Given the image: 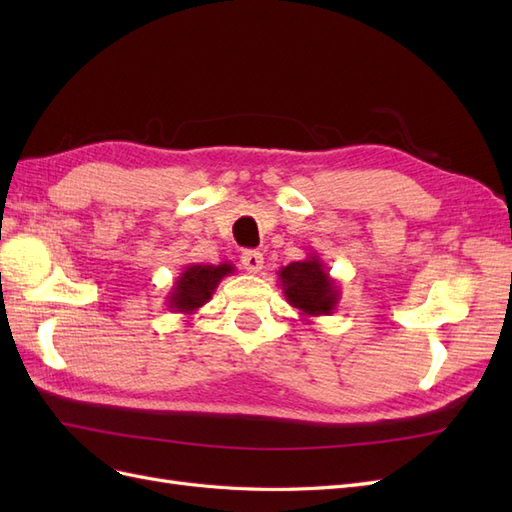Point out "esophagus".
Listing matches in <instances>:
<instances>
[{"instance_id": "obj_1", "label": "esophagus", "mask_w": 512, "mask_h": 512, "mask_svg": "<svg viewBox=\"0 0 512 512\" xmlns=\"http://www.w3.org/2000/svg\"><path fill=\"white\" fill-rule=\"evenodd\" d=\"M241 265L245 267V271L258 273L262 269V265H265V258H262V254L256 250H245L241 254Z\"/></svg>"}]
</instances>
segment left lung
<instances>
[{
  "label": "left lung",
  "mask_w": 512,
  "mask_h": 512,
  "mask_svg": "<svg viewBox=\"0 0 512 512\" xmlns=\"http://www.w3.org/2000/svg\"><path fill=\"white\" fill-rule=\"evenodd\" d=\"M277 275L286 301L299 309L301 318L331 316L337 309L339 286L316 252L305 260L290 262Z\"/></svg>",
  "instance_id": "1"
}]
</instances>
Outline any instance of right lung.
Wrapping results in <instances>:
<instances>
[{"label": "right lung", "instance_id": "right-lung-1", "mask_svg": "<svg viewBox=\"0 0 512 512\" xmlns=\"http://www.w3.org/2000/svg\"><path fill=\"white\" fill-rule=\"evenodd\" d=\"M235 273V265H185L166 297L170 312L192 316L200 307L209 303L224 277Z\"/></svg>", "mask_w": 512, "mask_h": 512}]
</instances>
